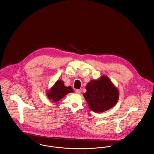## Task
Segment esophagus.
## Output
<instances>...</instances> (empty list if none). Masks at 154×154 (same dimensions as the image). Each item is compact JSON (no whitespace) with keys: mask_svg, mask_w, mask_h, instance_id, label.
I'll return each instance as SVG.
<instances>
[{"mask_svg":"<svg viewBox=\"0 0 154 154\" xmlns=\"http://www.w3.org/2000/svg\"><path fill=\"white\" fill-rule=\"evenodd\" d=\"M75 92H76V93H77V94H80V93H82V91H81L80 90H78V89L75 90Z\"/></svg>","mask_w":154,"mask_h":154,"instance_id":"esophagus-1","label":"esophagus"}]
</instances>
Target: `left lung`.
Wrapping results in <instances>:
<instances>
[{
	"label": "left lung",
	"instance_id": "1",
	"mask_svg": "<svg viewBox=\"0 0 154 154\" xmlns=\"http://www.w3.org/2000/svg\"><path fill=\"white\" fill-rule=\"evenodd\" d=\"M86 93L83 94L90 109L94 112L102 113L113 107L119 98V91L105 75L87 83Z\"/></svg>",
	"mask_w": 154,
	"mask_h": 154
}]
</instances>
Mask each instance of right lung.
I'll return each instance as SVG.
<instances>
[{"mask_svg":"<svg viewBox=\"0 0 154 154\" xmlns=\"http://www.w3.org/2000/svg\"><path fill=\"white\" fill-rule=\"evenodd\" d=\"M74 90L71 86L66 87L64 86L63 81L58 80L48 91L47 95L50 100L52 102H57L64 97L69 93H73Z\"/></svg>","mask_w":154,"mask_h":154,"instance_id":"right-lung-1","label":"right lung"}]
</instances>
